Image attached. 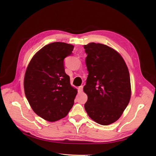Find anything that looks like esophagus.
Returning <instances> with one entry per match:
<instances>
[{
	"mask_svg": "<svg viewBox=\"0 0 156 156\" xmlns=\"http://www.w3.org/2000/svg\"><path fill=\"white\" fill-rule=\"evenodd\" d=\"M83 86H79V87H78V91H79L80 93L82 92V91H83Z\"/></svg>",
	"mask_w": 156,
	"mask_h": 156,
	"instance_id": "1",
	"label": "esophagus"
}]
</instances>
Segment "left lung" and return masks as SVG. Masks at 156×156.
Returning a JSON list of instances; mask_svg holds the SVG:
<instances>
[{
  "mask_svg": "<svg viewBox=\"0 0 156 156\" xmlns=\"http://www.w3.org/2000/svg\"><path fill=\"white\" fill-rule=\"evenodd\" d=\"M88 76L84 92L87 96L84 108L92 120L102 125L116 122L131 98L127 66L120 54L104 44L84 45Z\"/></svg>",
  "mask_w": 156,
  "mask_h": 156,
  "instance_id": "8db88e82",
  "label": "left lung"
}]
</instances>
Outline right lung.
I'll return each mask as SVG.
<instances>
[{"label":"right lung","instance_id":"add662e5","mask_svg":"<svg viewBox=\"0 0 156 156\" xmlns=\"http://www.w3.org/2000/svg\"><path fill=\"white\" fill-rule=\"evenodd\" d=\"M73 48L61 42L48 44L33 56L27 69L25 96L34 112L47 121L64 118L74 104L78 91L71 86L63 64Z\"/></svg>","mask_w":156,"mask_h":156}]
</instances>
